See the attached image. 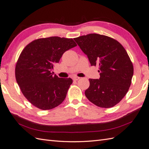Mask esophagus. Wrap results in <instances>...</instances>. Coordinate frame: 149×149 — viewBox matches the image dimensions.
<instances>
[{
	"label": "esophagus",
	"instance_id": "obj_1",
	"mask_svg": "<svg viewBox=\"0 0 149 149\" xmlns=\"http://www.w3.org/2000/svg\"><path fill=\"white\" fill-rule=\"evenodd\" d=\"M79 79H80V77H77V76H75V77H73V80L74 81H78Z\"/></svg>",
	"mask_w": 149,
	"mask_h": 149
}]
</instances>
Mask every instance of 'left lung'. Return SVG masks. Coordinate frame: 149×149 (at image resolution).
Here are the masks:
<instances>
[{"label":"left lung","mask_w":149,"mask_h":149,"mask_svg":"<svg viewBox=\"0 0 149 149\" xmlns=\"http://www.w3.org/2000/svg\"><path fill=\"white\" fill-rule=\"evenodd\" d=\"M74 40L88 56L91 66L98 65L100 68V79H89L86 96L102 108L115 106L128 91L133 75V65L126 49L113 38L97 33Z\"/></svg>","instance_id":"left-lung-1"}]
</instances>
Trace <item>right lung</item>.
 <instances>
[{
	"label": "right lung",
	"mask_w": 149,
	"mask_h": 149,
	"mask_svg": "<svg viewBox=\"0 0 149 149\" xmlns=\"http://www.w3.org/2000/svg\"><path fill=\"white\" fill-rule=\"evenodd\" d=\"M76 46L72 39L50 37L33 40L22 51L15 67L16 82L37 108L50 110L64 101L73 81L53 75L51 70L65 51Z\"/></svg>",
	"instance_id": "add662e5"
}]
</instances>
